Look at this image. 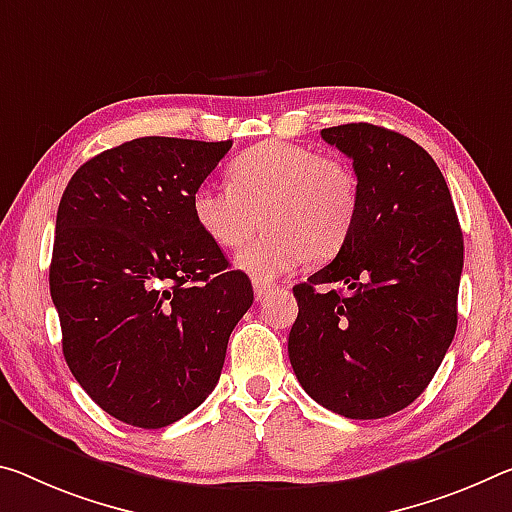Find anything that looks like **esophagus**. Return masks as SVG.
Here are the masks:
<instances>
[{"mask_svg": "<svg viewBox=\"0 0 512 512\" xmlns=\"http://www.w3.org/2000/svg\"><path fill=\"white\" fill-rule=\"evenodd\" d=\"M273 291V285H266V282H255V298L264 300Z\"/></svg>", "mask_w": 512, "mask_h": 512, "instance_id": "34e87169", "label": "esophagus"}]
</instances>
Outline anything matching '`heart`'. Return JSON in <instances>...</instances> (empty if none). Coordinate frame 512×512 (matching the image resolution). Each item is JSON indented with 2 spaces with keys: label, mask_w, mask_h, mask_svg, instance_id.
I'll list each match as a JSON object with an SVG mask.
<instances>
[{
  "label": "heart",
  "mask_w": 512,
  "mask_h": 512,
  "mask_svg": "<svg viewBox=\"0 0 512 512\" xmlns=\"http://www.w3.org/2000/svg\"><path fill=\"white\" fill-rule=\"evenodd\" d=\"M193 216L216 246L241 248L259 221L266 232L237 255L257 280L296 271L307 257H335L360 214L358 177L344 161L298 143L264 141L230 164V184L205 182Z\"/></svg>",
  "instance_id": "b5f03b06"
}]
</instances>
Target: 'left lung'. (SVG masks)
<instances>
[{
  "label": "left lung",
  "instance_id": "obj_1",
  "mask_svg": "<svg viewBox=\"0 0 512 512\" xmlns=\"http://www.w3.org/2000/svg\"><path fill=\"white\" fill-rule=\"evenodd\" d=\"M321 136L353 159L360 214L337 257L294 287L289 360L323 408L380 419L424 392L453 342L462 230L440 168L408 136L369 123Z\"/></svg>",
  "mask_w": 512,
  "mask_h": 512
}]
</instances>
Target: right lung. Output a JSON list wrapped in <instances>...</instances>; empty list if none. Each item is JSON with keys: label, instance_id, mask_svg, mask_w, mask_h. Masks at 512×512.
Returning <instances> with one entry per match:
<instances>
[{"label": "right lung", "instance_id": "add662e5", "mask_svg": "<svg viewBox=\"0 0 512 512\" xmlns=\"http://www.w3.org/2000/svg\"><path fill=\"white\" fill-rule=\"evenodd\" d=\"M232 141L143 136L88 159L56 214L50 291L63 355L111 417L164 428L212 394L253 305L191 198Z\"/></svg>", "mask_w": 512, "mask_h": 512}]
</instances>
